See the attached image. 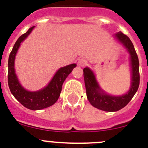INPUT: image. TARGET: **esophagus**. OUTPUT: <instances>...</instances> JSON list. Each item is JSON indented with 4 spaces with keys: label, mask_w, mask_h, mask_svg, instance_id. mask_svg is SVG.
I'll return each mask as SVG.
<instances>
[{
    "label": "esophagus",
    "mask_w": 148,
    "mask_h": 148,
    "mask_svg": "<svg viewBox=\"0 0 148 148\" xmlns=\"http://www.w3.org/2000/svg\"><path fill=\"white\" fill-rule=\"evenodd\" d=\"M85 64H86V60L84 58H81L78 60V65L79 67H83Z\"/></svg>",
    "instance_id": "esophagus-1"
}]
</instances>
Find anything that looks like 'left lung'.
Returning a JSON list of instances; mask_svg holds the SVG:
<instances>
[{"mask_svg": "<svg viewBox=\"0 0 148 148\" xmlns=\"http://www.w3.org/2000/svg\"><path fill=\"white\" fill-rule=\"evenodd\" d=\"M115 38L123 44L130 54L131 84L128 92L120 96L106 94L99 86L94 73L89 67H85L83 70L88 101L92 106L105 112H116L124 108L131 101L139 86V62L132 42L121 32L115 34Z\"/></svg>", "mask_w": 148, "mask_h": 148, "instance_id": "8db88e82", "label": "left lung"}]
</instances>
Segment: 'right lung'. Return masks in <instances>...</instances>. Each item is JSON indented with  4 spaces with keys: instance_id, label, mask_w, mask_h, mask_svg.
Masks as SVG:
<instances>
[{
    "instance_id": "1",
    "label": "right lung",
    "mask_w": 148,
    "mask_h": 148,
    "mask_svg": "<svg viewBox=\"0 0 148 148\" xmlns=\"http://www.w3.org/2000/svg\"><path fill=\"white\" fill-rule=\"evenodd\" d=\"M35 26L21 35L14 44L9 57L8 62V84L12 94L23 106L31 110H40L53 105L60 96L62 84L74 67L75 64L61 67L54 75L50 83L43 89L36 92H30L24 89L19 82L14 70L15 56L20 47V43L31 34Z\"/></svg>"
}]
</instances>
